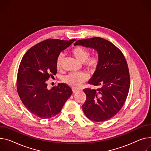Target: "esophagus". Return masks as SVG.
Returning <instances> with one entry per match:
<instances>
[{
  "instance_id": "34e87169",
  "label": "esophagus",
  "mask_w": 151,
  "mask_h": 151,
  "mask_svg": "<svg viewBox=\"0 0 151 151\" xmlns=\"http://www.w3.org/2000/svg\"><path fill=\"white\" fill-rule=\"evenodd\" d=\"M78 92V90H77V89H73V92L75 93H76V92Z\"/></svg>"
}]
</instances>
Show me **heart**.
Segmentation results:
<instances>
[{"label": "heart", "instance_id": "b5f03b06", "mask_svg": "<svg viewBox=\"0 0 151 151\" xmlns=\"http://www.w3.org/2000/svg\"><path fill=\"white\" fill-rule=\"evenodd\" d=\"M72 53L79 61L84 63L88 68L93 70L99 64V58L97 55L89 56V52L87 49L81 46H77L72 50ZM64 60V55H59L56 59V67L59 69L62 67ZM88 78L86 73H70L63 78V81L73 88H78L81 86Z\"/></svg>", "mask_w": 151, "mask_h": 151}]
</instances>
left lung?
<instances>
[{
  "mask_svg": "<svg viewBox=\"0 0 151 151\" xmlns=\"http://www.w3.org/2000/svg\"><path fill=\"white\" fill-rule=\"evenodd\" d=\"M74 45L93 48L98 54L99 63L88 84L99 88L83 90L87 98L82 107L88 119L107 121L122 108L129 93L130 76L126 59L119 48L101 37L78 40Z\"/></svg>",
  "mask_w": 151,
  "mask_h": 151,
  "instance_id": "obj_1",
  "label": "left lung"
}]
</instances>
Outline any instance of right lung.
Wrapping results in <instances>:
<instances>
[{"mask_svg": "<svg viewBox=\"0 0 151 151\" xmlns=\"http://www.w3.org/2000/svg\"><path fill=\"white\" fill-rule=\"evenodd\" d=\"M75 40L48 39L30 48L23 56L17 72V93L35 115L42 119L56 115L72 94V88L64 83L48 89L47 81L56 74L60 53Z\"/></svg>", "mask_w": 151, "mask_h": 151, "instance_id": "add662e5", "label": "right lung"}]
</instances>
